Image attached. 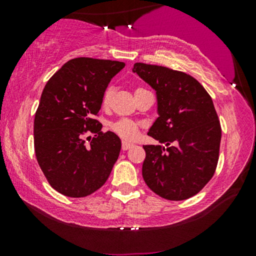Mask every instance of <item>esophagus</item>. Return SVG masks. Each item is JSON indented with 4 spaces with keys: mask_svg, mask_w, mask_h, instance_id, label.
<instances>
[{
    "mask_svg": "<svg viewBox=\"0 0 256 256\" xmlns=\"http://www.w3.org/2000/svg\"><path fill=\"white\" fill-rule=\"evenodd\" d=\"M132 146V143H128L126 141L122 142V150H124V152H126V150H128V149H130Z\"/></svg>",
    "mask_w": 256,
    "mask_h": 256,
    "instance_id": "34e87169",
    "label": "esophagus"
}]
</instances>
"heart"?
Segmentation results:
<instances>
[{"instance_id":"heart-1","label":"heart","mask_w":256,"mask_h":256,"mask_svg":"<svg viewBox=\"0 0 256 256\" xmlns=\"http://www.w3.org/2000/svg\"><path fill=\"white\" fill-rule=\"evenodd\" d=\"M140 90L143 88H136L135 93ZM114 87L108 86L102 94V100H101V104H102V107H108L110 104V101L114 96ZM110 129L113 130L115 134L120 136L124 140H127V141H132L138 138V126L135 124L134 121L128 120V118H121V120L115 121L114 124H110Z\"/></svg>"}]
</instances>
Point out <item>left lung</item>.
I'll use <instances>...</instances> for the list:
<instances>
[{
    "mask_svg": "<svg viewBox=\"0 0 256 256\" xmlns=\"http://www.w3.org/2000/svg\"><path fill=\"white\" fill-rule=\"evenodd\" d=\"M135 73L157 94L158 114L148 132L162 146H143L146 184L168 200L197 194L216 172L222 126L212 98L188 73L135 62Z\"/></svg>",
    "mask_w": 256,
    "mask_h": 256,
    "instance_id": "left-lung-1",
    "label": "left lung"
}]
</instances>
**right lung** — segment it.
I'll use <instances>...</instances> for the list:
<instances>
[{"label": "right lung", "instance_id": "obj_1", "mask_svg": "<svg viewBox=\"0 0 256 256\" xmlns=\"http://www.w3.org/2000/svg\"><path fill=\"white\" fill-rule=\"evenodd\" d=\"M124 66L122 62L79 57L48 80L34 114V143L45 178L59 194L86 197L110 177L121 141L114 132L101 130L96 116L110 79Z\"/></svg>", "mask_w": 256, "mask_h": 256}]
</instances>
